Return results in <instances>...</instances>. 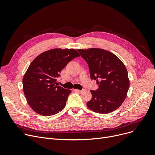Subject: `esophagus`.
Listing matches in <instances>:
<instances>
[{
    "instance_id": "obj_1",
    "label": "esophagus",
    "mask_w": 155,
    "mask_h": 155,
    "mask_svg": "<svg viewBox=\"0 0 155 155\" xmlns=\"http://www.w3.org/2000/svg\"><path fill=\"white\" fill-rule=\"evenodd\" d=\"M73 91L77 92H80V93L84 92L83 90H78V89H73Z\"/></svg>"
}]
</instances>
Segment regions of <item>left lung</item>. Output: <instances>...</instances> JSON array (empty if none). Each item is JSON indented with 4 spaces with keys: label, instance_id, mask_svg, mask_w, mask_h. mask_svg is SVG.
Listing matches in <instances>:
<instances>
[{
    "label": "left lung",
    "instance_id": "left-lung-1",
    "mask_svg": "<svg viewBox=\"0 0 155 155\" xmlns=\"http://www.w3.org/2000/svg\"><path fill=\"white\" fill-rule=\"evenodd\" d=\"M78 51L88 63L91 78L99 85L96 91H91L92 97L87 107L100 114L116 110L124 101L129 87L124 64L116 55L103 49H78Z\"/></svg>",
    "mask_w": 155,
    "mask_h": 155
}]
</instances>
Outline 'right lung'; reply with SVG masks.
Masks as SVG:
<instances>
[{
	"instance_id": "right-lung-1",
	"label": "right lung",
	"mask_w": 155,
	"mask_h": 155,
	"mask_svg": "<svg viewBox=\"0 0 155 155\" xmlns=\"http://www.w3.org/2000/svg\"><path fill=\"white\" fill-rule=\"evenodd\" d=\"M78 56L75 49L54 48L41 53L31 63L23 77L22 87L27 102L35 112L49 116L64 109L71 91L57 85V78Z\"/></svg>"
}]
</instances>
